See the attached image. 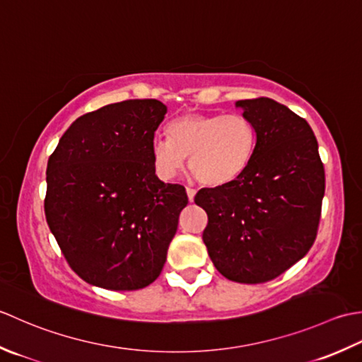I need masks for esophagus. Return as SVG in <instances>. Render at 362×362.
<instances>
[{"label": "esophagus", "mask_w": 362, "mask_h": 362, "mask_svg": "<svg viewBox=\"0 0 362 362\" xmlns=\"http://www.w3.org/2000/svg\"><path fill=\"white\" fill-rule=\"evenodd\" d=\"M186 192H187V198H189V202H194L197 190H195L194 187H186Z\"/></svg>", "instance_id": "34e87169"}]
</instances>
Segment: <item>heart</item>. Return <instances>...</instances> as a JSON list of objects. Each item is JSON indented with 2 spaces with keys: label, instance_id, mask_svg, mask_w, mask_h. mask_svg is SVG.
<instances>
[{
  "label": "heart",
  "instance_id": "1",
  "mask_svg": "<svg viewBox=\"0 0 362 362\" xmlns=\"http://www.w3.org/2000/svg\"><path fill=\"white\" fill-rule=\"evenodd\" d=\"M167 137L151 144L156 173L172 180L189 158L192 175L209 187L240 178L256 144L253 124L242 114H184L168 124Z\"/></svg>",
  "mask_w": 362,
  "mask_h": 362
}]
</instances>
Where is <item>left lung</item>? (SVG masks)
Listing matches in <instances>:
<instances>
[{
    "mask_svg": "<svg viewBox=\"0 0 362 362\" xmlns=\"http://www.w3.org/2000/svg\"><path fill=\"white\" fill-rule=\"evenodd\" d=\"M253 124L252 162L226 186L202 189L203 242L225 278L259 284L279 276L313 247L325 194L319 145L305 119L272 98L235 101Z\"/></svg>",
    "mask_w": 362,
    "mask_h": 362,
    "instance_id": "1",
    "label": "left lung"
}]
</instances>
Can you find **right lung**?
Instances as JSON below:
<instances>
[{
	"label": "right lung",
	"instance_id": "1",
	"mask_svg": "<svg viewBox=\"0 0 362 362\" xmlns=\"http://www.w3.org/2000/svg\"><path fill=\"white\" fill-rule=\"evenodd\" d=\"M167 106L127 100L81 115L48 159L45 216L65 259L86 283L137 291L159 276L187 206L151 160Z\"/></svg>",
	"mask_w": 362,
	"mask_h": 362
}]
</instances>
